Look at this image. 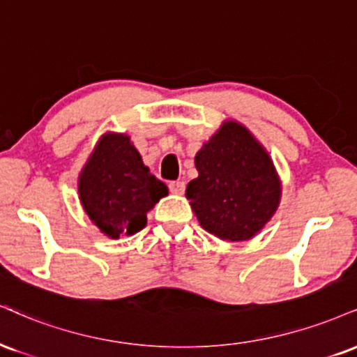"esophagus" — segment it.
Instances as JSON below:
<instances>
[{
  "label": "esophagus",
  "instance_id": "obj_1",
  "mask_svg": "<svg viewBox=\"0 0 357 357\" xmlns=\"http://www.w3.org/2000/svg\"><path fill=\"white\" fill-rule=\"evenodd\" d=\"M169 191L173 192V195H183V192H184V183L171 181L169 183Z\"/></svg>",
  "mask_w": 357,
  "mask_h": 357
}]
</instances>
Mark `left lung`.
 I'll use <instances>...</instances> for the list:
<instances>
[{"mask_svg": "<svg viewBox=\"0 0 357 357\" xmlns=\"http://www.w3.org/2000/svg\"><path fill=\"white\" fill-rule=\"evenodd\" d=\"M197 178L186 196L199 225L222 241H249L281 203L276 166L255 135L234 119L222 121L196 153Z\"/></svg>", "mask_w": 357, "mask_h": 357, "instance_id": "8db88e82", "label": "left lung"}]
</instances>
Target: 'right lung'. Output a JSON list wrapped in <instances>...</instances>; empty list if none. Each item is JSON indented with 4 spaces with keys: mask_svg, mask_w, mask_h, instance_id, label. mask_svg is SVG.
<instances>
[{
    "mask_svg": "<svg viewBox=\"0 0 357 357\" xmlns=\"http://www.w3.org/2000/svg\"><path fill=\"white\" fill-rule=\"evenodd\" d=\"M165 196L167 186L149 173L124 132H105L78 178V197L84 213L111 239L143 229L148 213Z\"/></svg>",
    "mask_w": 357,
    "mask_h": 357,
    "instance_id": "right-lung-1",
    "label": "right lung"
}]
</instances>
